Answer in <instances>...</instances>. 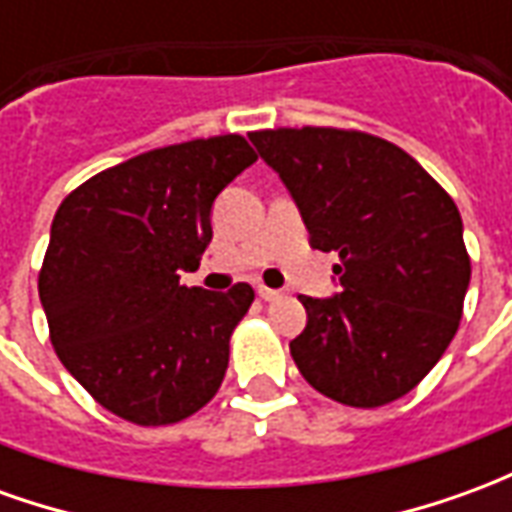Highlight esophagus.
Masks as SVG:
<instances>
[{
	"mask_svg": "<svg viewBox=\"0 0 512 512\" xmlns=\"http://www.w3.org/2000/svg\"><path fill=\"white\" fill-rule=\"evenodd\" d=\"M257 296H260L263 301H277L282 293H279V290H274V288H266V285H260V288H257Z\"/></svg>",
	"mask_w": 512,
	"mask_h": 512,
	"instance_id": "34e87169",
	"label": "esophagus"
}]
</instances>
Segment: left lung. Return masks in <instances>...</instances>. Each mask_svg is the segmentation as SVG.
<instances>
[{
  "label": "left lung",
  "mask_w": 512,
  "mask_h": 512,
  "mask_svg": "<svg viewBox=\"0 0 512 512\" xmlns=\"http://www.w3.org/2000/svg\"><path fill=\"white\" fill-rule=\"evenodd\" d=\"M310 244L337 252L340 296L310 299L290 356L312 389L378 408L428 376L458 332L472 260L458 205L419 161L354 128L252 131Z\"/></svg>",
  "instance_id": "left-lung-1"
}]
</instances>
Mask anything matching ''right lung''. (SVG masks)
Listing matches in <instances>:
<instances>
[{"mask_svg":"<svg viewBox=\"0 0 512 512\" xmlns=\"http://www.w3.org/2000/svg\"><path fill=\"white\" fill-rule=\"evenodd\" d=\"M252 161L241 134L156 147L84 180L57 208L38 274L51 345L115 417L172 425L219 392L255 290L186 288L178 271L200 266L213 200Z\"/></svg>","mask_w":512,"mask_h":512,"instance_id":"right-lung-1","label":"right lung"}]
</instances>
